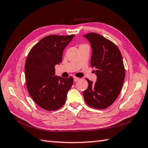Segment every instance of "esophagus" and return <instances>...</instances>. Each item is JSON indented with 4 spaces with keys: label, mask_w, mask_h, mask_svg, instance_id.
Here are the masks:
<instances>
[{
    "label": "esophagus",
    "mask_w": 148,
    "mask_h": 148,
    "mask_svg": "<svg viewBox=\"0 0 148 148\" xmlns=\"http://www.w3.org/2000/svg\"><path fill=\"white\" fill-rule=\"evenodd\" d=\"M79 78H78V77H74V82H76L77 81H78V79H79Z\"/></svg>",
    "instance_id": "obj_1"
}]
</instances>
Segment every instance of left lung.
<instances>
[{
	"label": "left lung",
	"instance_id": "1",
	"mask_svg": "<svg viewBox=\"0 0 148 148\" xmlns=\"http://www.w3.org/2000/svg\"><path fill=\"white\" fill-rule=\"evenodd\" d=\"M92 49L91 66L95 68L97 81L86 79L88 88L83 92L84 101L95 109H105L117 99L123 84L125 71L121 54L111 40L97 33L83 36Z\"/></svg>",
	"mask_w": 148,
	"mask_h": 148
}]
</instances>
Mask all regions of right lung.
Wrapping results in <instances>:
<instances>
[{
  "label": "right lung",
  "instance_id": "right-lung-1",
  "mask_svg": "<svg viewBox=\"0 0 148 148\" xmlns=\"http://www.w3.org/2000/svg\"><path fill=\"white\" fill-rule=\"evenodd\" d=\"M74 35H50L31 49L25 65L26 84L30 97L37 106L55 111L65 102L73 77L55 75V66L62 60L63 51Z\"/></svg>",
  "mask_w": 148,
  "mask_h": 148
}]
</instances>
